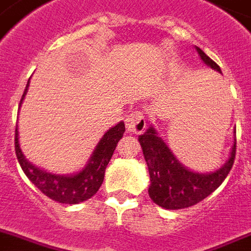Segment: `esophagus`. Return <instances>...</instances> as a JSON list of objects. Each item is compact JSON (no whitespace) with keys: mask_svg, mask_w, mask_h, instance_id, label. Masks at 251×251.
<instances>
[{"mask_svg":"<svg viewBox=\"0 0 251 251\" xmlns=\"http://www.w3.org/2000/svg\"><path fill=\"white\" fill-rule=\"evenodd\" d=\"M125 125L126 129L129 130L130 133L133 134H141L143 130L146 129L147 120L145 113L142 110H134L126 116L125 118Z\"/></svg>","mask_w":251,"mask_h":251,"instance_id":"esophagus-1","label":"esophagus"}]
</instances>
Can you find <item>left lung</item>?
<instances>
[{
  "label": "left lung",
  "instance_id": "obj_1",
  "mask_svg": "<svg viewBox=\"0 0 251 251\" xmlns=\"http://www.w3.org/2000/svg\"><path fill=\"white\" fill-rule=\"evenodd\" d=\"M196 51L206 66L221 74L220 67L202 50L196 47ZM138 141L150 174L149 195L152 201L166 209L188 208L208 198L225 180L236 158L234 139L230 156L223 167L209 174H199L185 168L174 156L152 126L139 135Z\"/></svg>",
  "mask_w": 251,
  "mask_h": 251
}]
</instances>
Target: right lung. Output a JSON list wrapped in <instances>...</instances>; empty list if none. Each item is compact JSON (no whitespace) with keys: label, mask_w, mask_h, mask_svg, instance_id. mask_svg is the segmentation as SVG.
Wrapping results in <instances>:
<instances>
[{"label":"right lung","mask_w":251,"mask_h":251,"mask_svg":"<svg viewBox=\"0 0 251 251\" xmlns=\"http://www.w3.org/2000/svg\"><path fill=\"white\" fill-rule=\"evenodd\" d=\"M28 84L30 79L19 102V108L27 93ZM124 133H125V124L122 121L113 126L112 129H109L100 139V142L97 143L87 166L74 175H56L30 163L25 158L19 147L18 125L15 127V154L26 176L46 196L62 204H79L91 199L99 191L104 181L105 168L117 147L118 141L124 137Z\"/></svg>","instance_id":"right-lung-1"}]
</instances>
